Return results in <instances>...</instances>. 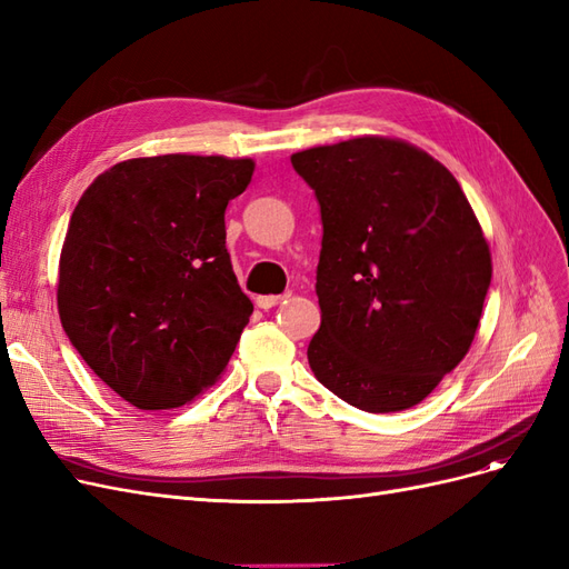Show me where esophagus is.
<instances>
[{"label": "esophagus", "mask_w": 569, "mask_h": 569, "mask_svg": "<svg viewBox=\"0 0 569 569\" xmlns=\"http://www.w3.org/2000/svg\"><path fill=\"white\" fill-rule=\"evenodd\" d=\"M282 299H284V297H256V306L263 308V311H268V308L278 306Z\"/></svg>", "instance_id": "34e87169"}]
</instances>
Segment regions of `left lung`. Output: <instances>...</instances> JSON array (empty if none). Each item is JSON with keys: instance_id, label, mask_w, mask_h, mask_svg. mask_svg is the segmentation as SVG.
<instances>
[{"instance_id": "8db88e82", "label": "left lung", "mask_w": 569, "mask_h": 569, "mask_svg": "<svg viewBox=\"0 0 569 569\" xmlns=\"http://www.w3.org/2000/svg\"><path fill=\"white\" fill-rule=\"evenodd\" d=\"M322 322L308 343L318 382L366 412L420 403L468 353L491 284V253L458 180L399 140L306 149Z\"/></svg>"}]
</instances>
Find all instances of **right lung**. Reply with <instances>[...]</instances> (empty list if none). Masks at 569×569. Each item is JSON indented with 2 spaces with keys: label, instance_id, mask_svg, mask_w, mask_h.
Wrapping results in <instances>:
<instances>
[{
  "label": "right lung",
  "instance_id": "add662e5",
  "mask_svg": "<svg viewBox=\"0 0 569 569\" xmlns=\"http://www.w3.org/2000/svg\"><path fill=\"white\" fill-rule=\"evenodd\" d=\"M251 176V159L166 153L116 163L80 197L59 263L61 325L134 408H180L226 370L253 311L226 209Z\"/></svg>",
  "mask_w": 569,
  "mask_h": 569
}]
</instances>
